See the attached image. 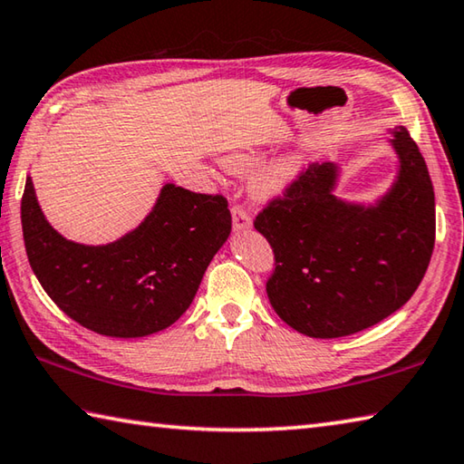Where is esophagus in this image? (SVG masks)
<instances>
[{"mask_svg": "<svg viewBox=\"0 0 464 464\" xmlns=\"http://www.w3.org/2000/svg\"><path fill=\"white\" fill-rule=\"evenodd\" d=\"M231 217H233V229L235 231H247L251 227V217L243 207L233 205L231 208Z\"/></svg>", "mask_w": 464, "mask_h": 464, "instance_id": "esophagus-1", "label": "esophagus"}]
</instances>
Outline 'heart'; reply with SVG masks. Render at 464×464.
<instances>
[{
    "label": "heart",
    "mask_w": 464,
    "mask_h": 464,
    "mask_svg": "<svg viewBox=\"0 0 464 464\" xmlns=\"http://www.w3.org/2000/svg\"><path fill=\"white\" fill-rule=\"evenodd\" d=\"M259 160L257 150H233L227 154L221 164L225 170L241 174L247 172L249 168H254ZM306 160L302 154H285L282 158L274 160L272 164L261 168V170L251 179V195L257 200H272L288 192L294 182L300 179V174L304 172Z\"/></svg>",
    "instance_id": "heart-1"
}]
</instances>
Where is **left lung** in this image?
<instances>
[{
	"mask_svg": "<svg viewBox=\"0 0 464 464\" xmlns=\"http://www.w3.org/2000/svg\"><path fill=\"white\" fill-rule=\"evenodd\" d=\"M398 176L373 205L334 197L341 170L308 166L284 197L256 217L276 269L267 298L285 324L313 339H336L382 323L411 298L430 264L434 188L406 128L390 140Z\"/></svg>",
	"mask_w": 464,
	"mask_h": 464,
	"instance_id": "obj_1",
	"label": "left lung"
}]
</instances>
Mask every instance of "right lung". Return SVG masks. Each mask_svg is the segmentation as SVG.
Returning a JSON list of instances; mask_svg holds the SVG:
<instances>
[{"instance_id":"1","label":"right lung","mask_w":464,"mask_h":464,"mask_svg":"<svg viewBox=\"0 0 464 464\" xmlns=\"http://www.w3.org/2000/svg\"><path fill=\"white\" fill-rule=\"evenodd\" d=\"M22 231L32 272L66 316L92 333L136 339L187 313L229 237L231 213L221 195L168 182L136 229L107 246H82L46 221L28 176Z\"/></svg>"}]
</instances>
